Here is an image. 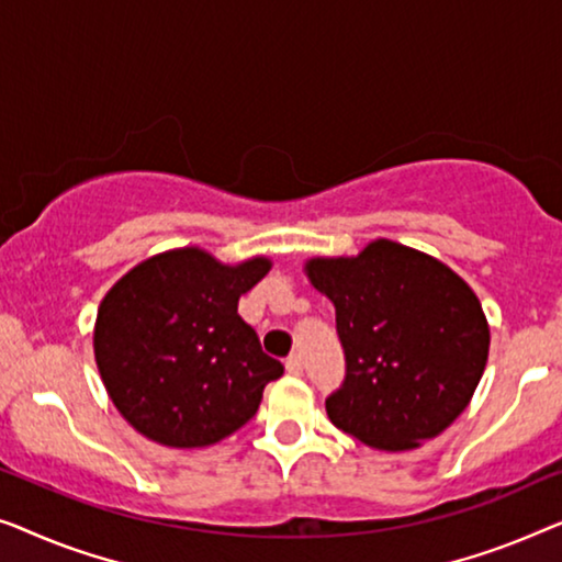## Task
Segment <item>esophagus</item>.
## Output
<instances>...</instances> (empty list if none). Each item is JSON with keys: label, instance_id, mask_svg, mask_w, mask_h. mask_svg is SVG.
I'll list each match as a JSON object with an SVG mask.
<instances>
[{"label": "esophagus", "instance_id": "1", "mask_svg": "<svg viewBox=\"0 0 562 562\" xmlns=\"http://www.w3.org/2000/svg\"><path fill=\"white\" fill-rule=\"evenodd\" d=\"M284 369H288V374L292 376L303 374V359H300V353H292V357L284 361Z\"/></svg>", "mask_w": 562, "mask_h": 562}]
</instances>
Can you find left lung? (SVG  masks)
<instances>
[{"label": "left lung", "instance_id": "obj_1", "mask_svg": "<svg viewBox=\"0 0 562 562\" xmlns=\"http://www.w3.org/2000/svg\"><path fill=\"white\" fill-rule=\"evenodd\" d=\"M305 274L334 303L346 353L341 390L326 400L338 430L400 453L469 407L492 336L476 292L448 265L374 239L357 257L307 259Z\"/></svg>", "mask_w": 562, "mask_h": 562}]
</instances>
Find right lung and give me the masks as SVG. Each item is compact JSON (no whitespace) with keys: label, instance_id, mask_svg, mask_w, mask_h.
<instances>
[{"label":"right lung","instance_id":"right-lung-1","mask_svg":"<svg viewBox=\"0 0 562 562\" xmlns=\"http://www.w3.org/2000/svg\"><path fill=\"white\" fill-rule=\"evenodd\" d=\"M272 259L218 262L201 247L132 267L101 300L93 357L109 397L139 436L203 448L247 425L282 363L267 357L239 297Z\"/></svg>","mask_w":562,"mask_h":562}]
</instances>
